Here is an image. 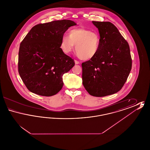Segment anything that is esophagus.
Segmentation results:
<instances>
[{"instance_id": "1", "label": "esophagus", "mask_w": 150, "mask_h": 150, "mask_svg": "<svg viewBox=\"0 0 150 150\" xmlns=\"http://www.w3.org/2000/svg\"><path fill=\"white\" fill-rule=\"evenodd\" d=\"M75 64H80L79 61H77V60H75Z\"/></svg>"}]
</instances>
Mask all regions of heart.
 Listing matches in <instances>:
<instances>
[{
  "label": "heart",
  "instance_id": "1",
  "mask_svg": "<svg viewBox=\"0 0 150 150\" xmlns=\"http://www.w3.org/2000/svg\"><path fill=\"white\" fill-rule=\"evenodd\" d=\"M100 44V36L97 33L81 28L71 30L69 36H64L61 42V48L64 53L67 54L76 45L75 50L79 58L88 60L98 53Z\"/></svg>",
  "mask_w": 150,
  "mask_h": 150
}]
</instances>
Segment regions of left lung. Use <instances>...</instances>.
<instances>
[{
	"mask_svg": "<svg viewBox=\"0 0 150 150\" xmlns=\"http://www.w3.org/2000/svg\"><path fill=\"white\" fill-rule=\"evenodd\" d=\"M92 22L99 31L100 48L95 57L81 64L83 84L91 96L105 97L121 89L132 61L128 43L114 24Z\"/></svg>",
	"mask_w": 150,
	"mask_h": 150,
	"instance_id": "8db88e82",
	"label": "left lung"
}]
</instances>
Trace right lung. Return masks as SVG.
I'll return each mask as SVG.
<instances>
[{
  "label": "right lung",
  "instance_id": "right-lung-1",
  "mask_svg": "<svg viewBox=\"0 0 150 150\" xmlns=\"http://www.w3.org/2000/svg\"><path fill=\"white\" fill-rule=\"evenodd\" d=\"M75 22L62 20L34 26L20 44L18 70L32 93L52 96L64 86L63 75L75 65L60 48L62 38Z\"/></svg>",
  "mask_w": 150,
  "mask_h": 150
}]
</instances>
